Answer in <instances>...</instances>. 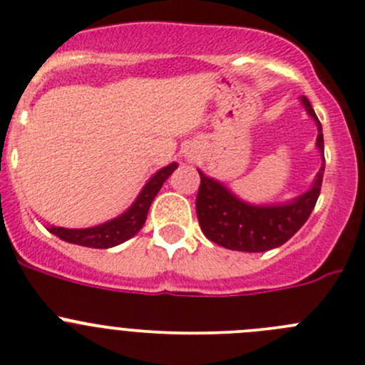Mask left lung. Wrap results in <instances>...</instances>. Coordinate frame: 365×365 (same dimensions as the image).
Returning <instances> with one entry per match:
<instances>
[{"mask_svg": "<svg viewBox=\"0 0 365 365\" xmlns=\"http://www.w3.org/2000/svg\"><path fill=\"white\" fill-rule=\"evenodd\" d=\"M302 103L317 122V147L324 152L320 120L306 96H302ZM324 171L325 159L312 189L283 206L247 205L234 197L224 185L199 171L201 185L195 197V212L202 234L213 243L237 252H266L287 243L312 215L320 195Z\"/></svg>", "mask_w": 365, "mask_h": 365, "instance_id": "8db88e82", "label": "left lung"}]
</instances>
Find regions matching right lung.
Segmentation results:
<instances>
[{
  "label": "right lung",
  "instance_id": "1",
  "mask_svg": "<svg viewBox=\"0 0 365 365\" xmlns=\"http://www.w3.org/2000/svg\"><path fill=\"white\" fill-rule=\"evenodd\" d=\"M176 170V164L163 168L152 176L150 182L143 187L141 194L134 201V205L124 215L118 218L106 222L103 225H96L89 229H64V227H51L48 231L56 234L63 241L73 245H82L89 248H112L115 245L124 243L125 240L133 237L134 234L143 227L147 220L148 208H150L153 197L160 190L163 183L170 178V175Z\"/></svg>",
  "mask_w": 365,
  "mask_h": 365
}]
</instances>
